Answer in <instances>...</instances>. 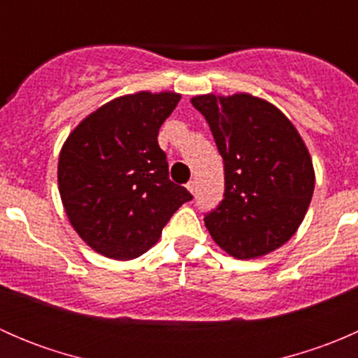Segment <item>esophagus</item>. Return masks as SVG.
I'll return each instance as SVG.
<instances>
[{"mask_svg":"<svg viewBox=\"0 0 358 358\" xmlns=\"http://www.w3.org/2000/svg\"><path fill=\"white\" fill-rule=\"evenodd\" d=\"M187 189H189V192L192 194V196H196V182H194V180L187 183Z\"/></svg>","mask_w":358,"mask_h":358,"instance_id":"obj_1","label":"esophagus"}]
</instances>
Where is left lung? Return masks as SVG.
<instances>
[{"mask_svg":"<svg viewBox=\"0 0 358 358\" xmlns=\"http://www.w3.org/2000/svg\"><path fill=\"white\" fill-rule=\"evenodd\" d=\"M223 157V201L204 215L215 243L239 259L258 258L294 236L312 201V159L292 122L275 106L237 93L199 95Z\"/></svg>","mask_w":358,"mask_h":358,"instance_id":"8db88e82","label":"left lung"}]
</instances>
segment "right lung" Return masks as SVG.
I'll return each mask as SVG.
<instances>
[{"mask_svg":"<svg viewBox=\"0 0 358 358\" xmlns=\"http://www.w3.org/2000/svg\"><path fill=\"white\" fill-rule=\"evenodd\" d=\"M176 93L119 96L90 114L60 150L59 189L83 241L112 259L149 251L173 213L192 194L169 180L159 128Z\"/></svg>","mask_w":358,"mask_h":358,"instance_id":"add662e5","label":"right lung"}]
</instances>
